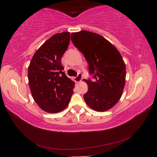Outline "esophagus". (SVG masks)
<instances>
[{"mask_svg":"<svg viewBox=\"0 0 157 157\" xmlns=\"http://www.w3.org/2000/svg\"><path fill=\"white\" fill-rule=\"evenodd\" d=\"M82 79V75L81 73H78V75L74 78V80L76 83H79V82H81Z\"/></svg>","mask_w":157,"mask_h":157,"instance_id":"obj_1","label":"esophagus"}]
</instances>
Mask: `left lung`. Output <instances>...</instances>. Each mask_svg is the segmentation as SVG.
Returning a JSON list of instances; mask_svg holds the SVG:
<instances>
[{"instance_id":"1","label":"left lung","mask_w":157,"mask_h":157,"mask_svg":"<svg viewBox=\"0 0 157 157\" xmlns=\"http://www.w3.org/2000/svg\"><path fill=\"white\" fill-rule=\"evenodd\" d=\"M71 39L89 65L94 82L86 79L88 90L84 98L89 107L104 112L113 107L121 98L125 84L126 67L115 46L102 36L82 30L73 32Z\"/></svg>"}]
</instances>
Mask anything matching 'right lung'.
I'll return each instance as SVG.
<instances>
[{
	"label": "right lung",
	"mask_w": 157,
	"mask_h": 157,
	"mask_svg": "<svg viewBox=\"0 0 157 157\" xmlns=\"http://www.w3.org/2000/svg\"><path fill=\"white\" fill-rule=\"evenodd\" d=\"M70 42V33L51 36L34 53L28 71L32 97L40 108L50 113L68 106L75 83L63 72L61 58Z\"/></svg>",
	"instance_id": "obj_1"
}]
</instances>
